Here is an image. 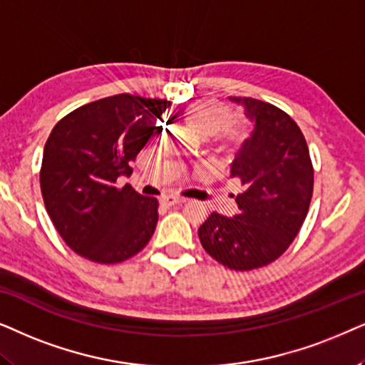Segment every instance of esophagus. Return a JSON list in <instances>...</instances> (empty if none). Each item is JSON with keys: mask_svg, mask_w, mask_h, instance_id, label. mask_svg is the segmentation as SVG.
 <instances>
[{"mask_svg": "<svg viewBox=\"0 0 365 365\" xmlns=\"http://www.w3.org/2000/svg\"><path fill=\"white\" fill-rule=\"evenodd\" d=\"M185 200L183 198H177V197H162L160 198V205L168 208V207H173V205H180V203H183Z\"/></svg>", "mask_w": 365, "mask_h": 365, "instance_id": "1", "label": "esophagus"}]
</instances>
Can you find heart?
I'll return each mask as SVG.
<instances>
[{
  "label": "heart",
  "instance_id": "obj_1",
  "mask_svg": "<svg viewBox=\"0 0 365 365\" xmlns=\"http://www.w3.org/2000/svg\"><path fill=\"white\" fill-rule=\"evenodd\" d=\"M187 125L200 138H217L223 135L227 140H239L244 132L232 126L233 113L227 106L217 103H195L183 113Z\"/></svg>",
  "mask_w": 365,
  "mask_h": 365
}]
</instances>
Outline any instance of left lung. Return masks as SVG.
<instances>
[{"label": "left lung", "mask_w": 365, "mask_h": 365, "mask_svg": "<svg viewBox=\"0 0 365 365\" xmlns=\"http://www.w3.org/2000/svg\"><path fill=\"white\" fill-rule=\"evenodd\" d=\"M230 100L254 121L230 167L242 187L239 213L213 212L198 237L208 255L242 272L269 265L297 237L312 198L314 167L304 133L284 110L250 96Z\"/></svg>", "instance_id": "8db88e82"}]
</instances>
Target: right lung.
Wrapping results in <instances>:
<instances>
[{"instance_id":"obj_1","label":"right lung","mask_w":365,"mask_h":365,"mask_svg":"<svg viewBox=\"0 0 365 365\" xmlns=\"http://www.w3.org/2000/svg\"><path fill=\"white\" fill-rule=\"evenodd\" d=\"M170 101L121 93L86 103L58 121L43 150L41 195L53 225L78 255L118 264L152 239L158 200L116 178L132 172Z\"/></svg>"}]
</instances>
